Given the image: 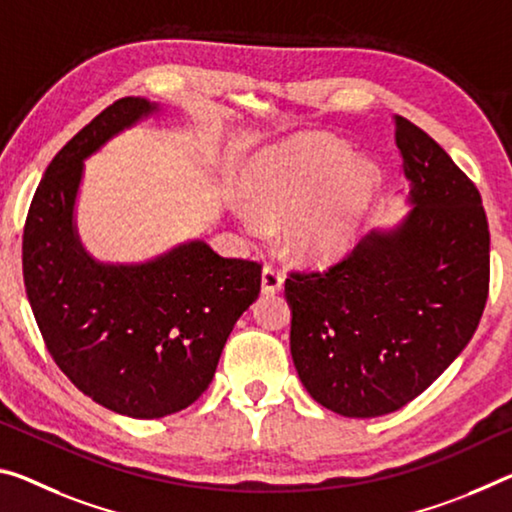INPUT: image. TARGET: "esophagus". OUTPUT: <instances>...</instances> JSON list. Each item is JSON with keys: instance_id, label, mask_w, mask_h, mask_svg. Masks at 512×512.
<instances>
[{"instance_id": "1", "label": "esophagus", "mask_w": 512, "mask_h": 512, "mask_svg": "<svg viewBox=\"0 0 512 512\" xmlns=\"http://www.w3.org/2000/svg\"><path fill=\"white\" fill-rule=\"evenodd\" d=\"M282 285H285V278H282V273L275 269V266H264L262 271V294L266 296H273L282 291Z\"/></svg>"}]
</instances>
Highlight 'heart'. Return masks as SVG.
I'll use <instances>...</instances> for the list:
<instances>
[{"mask_svg":"<svg viewBox=\"0 0 512 512\" xmlns=\"http://www.w3.org/2000/svg\"><path fill=\"white\" fill-rule=\"evenodd\" d=\"M378 168L353 161V150L337 139H300L259 157L246 173L243 191L253 207L237 214L250 232L259 216L291 217L289 243L296 255L332 262L351 250L378 191Z\"/></svg>","mask_w":512,"mask_h":512,"instance_id":"heart-1","label":"heart"}]
</instances>
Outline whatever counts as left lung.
Here are the masks:
<instances>
[{
    "label": "left lung",
    "instance_id": "left-lung-1",
    "mask_svg": "<svg viewBox=\"0 0 512 512\" xmlns=\"http://www.w3.org/2000/svg\"><path fill=\"white\" fill-rule=\"evenodd\" d=\"M396 148L412 209L323 273H289L291 358L316 403L389 415L431 387L474 337L490 289L481 193L403 116Z\"/></svg>",
    "mask_w": 512,
    "mask_h": 512
}]
</instances>
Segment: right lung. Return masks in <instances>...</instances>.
I'll return each instance as SVG.
<instances>
[{"label":"right lung","mask_w":512,"mask_h":512,"mask_svg":"<svg viewBox=\"0 0 512 512\" xmlns=\"http://www.w3.org/2000/svg\"><path fill=\"white\" fill-rule=\"evenodd\" d=\"M159 111L123 97L63 145L31 200L22 273L40 335L59 369L95 403L134 419L180 412L212 383L262 264L186 241L143 264L97 262L81 246L75 202L84 161Z\"/></svg>","instance_id":"add662e5"}]
</instances>
